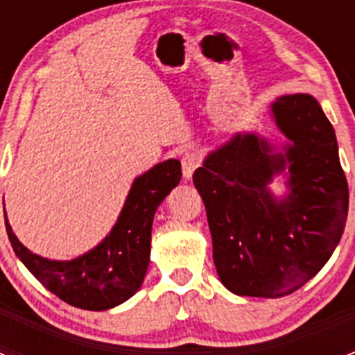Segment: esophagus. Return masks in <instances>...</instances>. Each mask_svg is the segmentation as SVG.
<instances>
[{
    "label": "esophagus",
    "instance_id": "obj_1",
    "mask_svg": "<svg viewBox=\"0 0 355 355\" xmlns=\"http://www.w3.org/2000/svg\"><path fill=\"white\" fill-rule=\"evenodd\" d=\"M200 166V156L198 151H187L182 156V171H184L185 180L192 178L194 171Z\"/></svg>",
    "mask_w": 355,
    "mask_h": 355
}]
</instances>
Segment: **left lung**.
Listing matches in <instances>:
<instances>
[{
	"mask_svg": "<svg viewBox=\"0 0 355 355\" xmlns=\"http://www.w3.org/2000/svg\"><path fill=\"white\" fill-rule=\"evenodd\" d=\"M288 139L285 153L257 134H237L194 171L213 237L221 284L237 295L278 299L309 282L342 239L349 187L335 130L309 94L282 96L271 105ZM289 164L291 194L267 191Z\"/></svg>",
	"mask_w": 355,
	"mask_h": 355,
	"instance_id": "1",
	"label": "left lung"
}]
</instances>
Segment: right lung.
Wrapping results in <instances>:
<instances>
[{"label":"right lung","mask_w":355,"mask_h":355,"mask_svg":"<svg viewBox=\"0 0 355 355\" xmlns=\"http://www.w3.org/2000/svg\"><path fill=\"white\" fill-rule=\"evenodd\" d=\"M180 178L178 159L157 163L135 178L108 237L77 259L51 261L32 254L13 234L8 220L6 234L19 259L49 292L80 309H111L141 288L149 266L155 213Z\"/></svg>","instance_id":"right-lung-1"}]
</instances>
